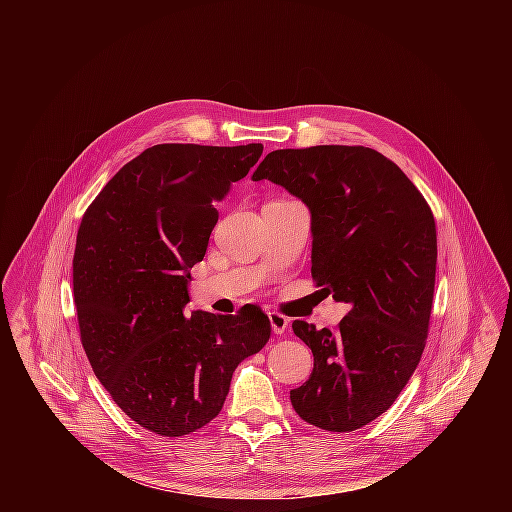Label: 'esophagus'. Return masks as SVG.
Masks as SVG:
<instances>
[{
  "label": "esophagus",
  "mask_w": 512,
  "mask_h": 512,
  "mask_svg": "<svg viewBox=\"0 0 512 512\" xmlns=\"http://www.w3.org/2000/svg\"><path fill=\"white\" fill-rule=\"evenodd\" d=\"M267 318H269V324H271L273 334L281 336V334L287 330L289 320H287L283 314H279V312H269V314H267Z\"/></svg>",
  "instance_id": "obj_1"
}]
</instances>
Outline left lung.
<instances>
[{
    "instance_id": "8db88e82",
    "label": "left lung",
    "mask_w": 512,
    "mask_h": 512,
    "mask_svg": "<svg viewBox=\"0 0 512 512\" xmlns=\"http://www.w3.org/2000/svg\"><path fill=\"white\" fill-rule=\"evenodd\" d=\"M298 196L312 216V277L350 306L338 330L291 324L314 354L289 391L296 413L354 431L399 397L425 348L437 239L433 214L397 164L362 145L275 150L253 172Z\"/></svg>"
}]
</instances>
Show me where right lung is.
Here are the masks:
<instances>
[{
    "instance_id": "obj_1",
    "label": "right lung",
    "mask_w": 512,
    "mask_h": 512,
    "mask_svg": "<svg viewBox=\"0 0 512 512\" xmlns=\"http://www.w3.org/2000/svg\"><path fill=\"white\" fill-rule=\"evenodd\" d=\"M261 154V143L154 145L83 216L72 259L83 348L123 413L154 433L178 437L212 421L239 362L269 340L259 308L184 314L190 269L218 221L214 202Z\"/></svg>"
}]
</instances>
